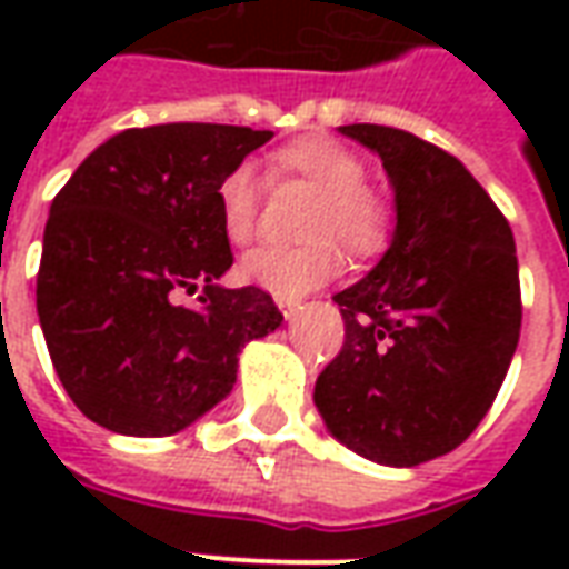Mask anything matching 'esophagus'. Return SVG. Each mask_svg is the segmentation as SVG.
<instances>
[{
  "label": "esophagus",
  "mask_w": 569,
  "mask_h": 569,
  "mask_svg": "<svg viewBox=\"0 0 569 569\" xmlns=\"http://www.w3.org/2000/svg\"><path fill=\"white\" fill-rule=\"evenodd\" d=\"M277 308H280V313H283L286 320L292 322L298 317V308H301V305H298L296 298H277Z\"/></svg>",
  "instance_id": "34e87169"
}]
</instances>
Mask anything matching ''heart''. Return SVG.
I'll return each instance as SVG.
<instances>
[{
  "mask_svg": "<svg viewBox=\"0 0 569 569\" xmlns=\"http://www.w3.org/2000/svg\"><path fill=\"white\" fill-rule=\"evenodd\" d=\"M277 179H298L317 200L310 207L308 234L301 247H256L240 259L237 271L249 286H259L277 298H298L320 289L341 271V249L353 259L378 256L393 234L390 203L369 188L366 163L357 151L329 137H301L271 154ZM219 222L224 237L243 247L256 234L259 219V182L247 163L224 176L216 191Z\"/></svg>",
  "mask_w": 569,
  "mask_h": 569,
  "instance_id": "obj_1",
  "label": "heart"
}]
</instances>
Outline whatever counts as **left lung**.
<instances>
[{"label": "left lung", "instance_id": "obj_1", "mask_svg": "<svg viewBox=\"0 0 569 569\" xmlns=\"http://www.w3.org/2000/svg\"><path fill=\"white\" fill-rule=\"evenodd\" d=\"M381 158L396 228L381 261L335 296L345 347L313 406L335 439L381 466H418L469 439L521 332L509 222L453 154L381 124L338 128Z\"/></svg>", "mask_w": 569, "mask_h": 569}]
</instances>
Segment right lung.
I'll return each instance as SVG.
<instances>
[{
    "mask_svg": "<svg viewBox=\"0 0 569 569\" xmlns=\"http://www.w3.org/2000/svg\"><path fill=\"white\" fill-rule=\"evenodd\" d=\"M271 130L154 124L79 163L44 224L36 308L69 399L121 436H173L222 402L240 350L280 329L256 286L224 289L219 182ZM204 289L200 306L174 305Z\"/></svg>",
    "mask_w": 569,
    "mask_h": 569,
    "instance_id": "obj_1",
    "label": "right lung"
}]
</instances>
